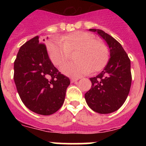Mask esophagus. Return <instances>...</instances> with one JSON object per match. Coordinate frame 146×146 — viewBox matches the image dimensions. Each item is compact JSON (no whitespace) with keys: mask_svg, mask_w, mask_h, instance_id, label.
Returning <instances> with one entry per match:
<instances>
[{"mask_svg":"<svg viewBox=\"0 0 146 146\" xmlns=\"http://www.w3.org/2000/svg\"><path fill=\"white\" fill-rule=\"evenodd\" d=\"M78 80H79V78H72V79H71V82H76V81Z\"/></svg>","mask_w":146,"mask_h":146,"instance_id":"esophagus-1","label":"esophagus"}]
</instances>
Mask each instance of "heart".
Returning <instances> with one entry per match:
<instances>
[{
  "label": "heart",
  "instance_id": "1",
  "mask_svg": "<svg viewBox=\"0 0 146 146\" xmlns=\"http://www.w3.org/2000/svg\"><path fill=\"white\" fill-rule=\"evenodd\" d=\"M47 52L51 61L60 66L69 58V52L75 50L74 62L61 67L64 74L72 77L86 74L90 72H97L108 63V48L101 39L94 38L88 32L77 31L64 35L61 39L54 37L47 42Z\"/></svg>",
  "mask_w": 146,
  "mask_h": 146
}]
</instances>
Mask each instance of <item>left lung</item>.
Here are the masks:
<instances>
[{"instance_id":"left-lung-1","label":"left lung","mask_w":146,"mask_h":146,"mask_svg":"<svg viewBox=\"0 0 146 146\" xmlns=\"http://www.w3.org/2000/svg\"><path fill=\"white\" fill-rule=\"evenodd\" d=\"M96 32L107 42L110 58L104 70L90 78L92 86L85 94L89 108L101 114L116 111L126 101L131 83V63L121 44L99 29H89Z\"/></svg>"}]
</instances>
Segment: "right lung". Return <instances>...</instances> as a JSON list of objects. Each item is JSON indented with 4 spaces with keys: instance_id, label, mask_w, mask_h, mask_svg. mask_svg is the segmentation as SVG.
<instances>
[{
    "instance_id": "right-lung-1",
    "label": "right lung",
    "mask_w": 146,
    "mask_h": 146,
    "mask_svg": "<svg viewBox=\"0 0 146 146\" xmlns=\"http://www.w3.org/2000/svg\"><path fill=\"white\" fill-rule=\"evenodd\" d=\"M14 70L19 96L30 110L49 115L61 108L70 80L54 66L38 36L20 47Z\"/></svg>"
}]
</instances>
